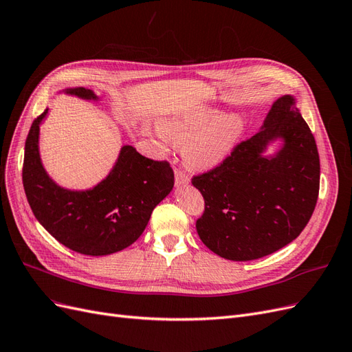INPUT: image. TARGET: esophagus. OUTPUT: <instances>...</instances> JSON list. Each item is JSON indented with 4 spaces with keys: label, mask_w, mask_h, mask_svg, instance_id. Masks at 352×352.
Masks as SVG:
<instances>
[{
    "label": "esophagus",
    "mask_w": 352,
    "mask_h": 352,
    "mask_svg": "<svg viewBox=\"0 0 352 352\" xmlns=\"http://www.w3.org/2000/svg\"><path fill=\"white\" fill-rule=\"evenodd\" d=\"M175 180H176V185L180 186V185H188L189 184V175L185 172V170L176 167L175 168Z\"/></svg>",
    "instance_id": "esophagus-1"
}]
</instances>
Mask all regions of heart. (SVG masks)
Instances as JSON below:
<instances>
[{
	"label": "heart",
	"instance_id": "b5f03b06",
	"mask_svg": "<svg viewBox=\"0 0 352 352\" xmlns=\"http://www.w3.org/2000/svg\"><path fill=\"white\" fill-rule=\"evenodd\" d=\"M154 140L182 145L185 163L194 168L214 167L225 160L243 132V120L236 114L220 117V110L194 105L164 116L158 122Z\"/></svg>",
	"mask_w": 352,
	"mask_h": 352
}]
</instances>
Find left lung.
Listing matches in <instances>:
<instances>
[{
  "label": "left lung",
  "mask_w": 352,
  "mask_h": 352,
  "mask_svg": "<svg viewBox=\"0 0 352 352\" xmlns=\"http://www.w3.org/2000/svg\"><path fill=\"white\" fill-rule=\"evenodd\" d=\"M276 137L285 141L284 148L263 157ZM190 182L206 204L195 225L199 239L223 258L257 260L300 236L317 204L320 158L291 95L273 104L260 132Z\"/></svg>",
  "instance_id": "left-lung-1"
}]
</instances>
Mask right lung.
Returning <instances> with one entry per match:
<instances>
[{
    "mask_svg": "<svg viewBox=\"0 0 352 352\" xmlns=\"http://www.w3.org/2000/svg\"><path fill=\"white\" fill-rule=\"evenodd\" d=\"M67 92L97 100L91 89ZM47 111L32 123L25 144L23 188L35 217L50 235L79 254L109 255L127 248L142 235L153 210L172 190L173 168L166 160L146 158L126 145L101 184L80 192L63 189L48 177L39 158V123Z\"/></svg>",
    "mask_w": 352,
    "mask_h": 352,
    "instance_id": "right-lung-1",
    "label": "right lung"
}]
</instances>
